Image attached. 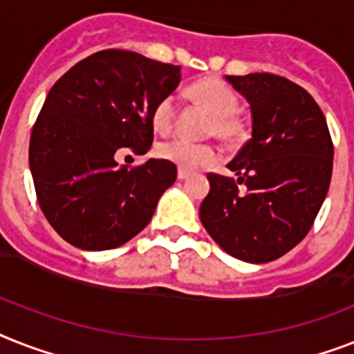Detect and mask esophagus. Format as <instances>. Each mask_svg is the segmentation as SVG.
I'll return each instance as SVG.
<instances>
[{
  "mask_svg": "<svg viewBox=\"0 0 354 354\" xmlns=\"http://www.w3.org/2000/svg\"><path fill=\"white\" fill-rule=\"evenodd\" d=\"M187 178H189V171L180 169V171H178V180H187Z\"/></svg>",
  "mask_w": 354,
  "mask_h": 354,
  "instance_id": "obj_1",
  "label": "esophagus"
}]
</instances>
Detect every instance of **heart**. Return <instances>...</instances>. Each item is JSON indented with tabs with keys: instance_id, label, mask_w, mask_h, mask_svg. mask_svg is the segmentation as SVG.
Returning <instances> with one entry per match:
<instances>
[{
	"instance_id": "1",
	"label": "heart",
	"mask_w": 354,
	"mask_h": 354,
	"mask_svg": "<svg viewBox=\"0 0 354 354\" xmlns=\"http://www.w3.org/2000/svg\"><path fill=\"white\" fill-rule=\"evenodd\" d=\"M189 96L214 116L211 123L212 134H216L220 140L225 142H231L240 134V123L236 120L240 102L229 85L216 77H205L192 83ZM174 120H176V100L172 96L162 97L151 112L152 127L160 134H169L174 127ZM158 156L165 162L174 163L183 171H192L216 162L218 152L207 143H194L182 138H174L158 145Z\"/></svg>"
}]
</instances>
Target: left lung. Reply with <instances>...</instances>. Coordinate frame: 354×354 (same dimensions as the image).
Here are the masks:
<instances>
[{
	"mask_svg": "<svg viewBox=\"0 0 354 354\" xmlns=\"http://www.w3.org/2000/svg\"><path fill=\"white\" fill-rule=\"evenodd\" d=\"M225 80L251 105L252 136L227 165L236 182L207 174L211 191L200 220L227 254L267 263L313 227L331 183V134L311 94L287 77L252 73Z\"/></svg>",
	"mask_w": 354,
	"mask_h": 354,
	"instance_id": "1",
	"label": "left lung"
}]
</instances>
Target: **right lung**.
I'll return each mask as SVG.
<instances>
[{"instance_id": "1", "label": "right lung", "mask_w": 354, "mask_h": 354, "mask_svg": "<svg viewBox=\"0 0 354 354\" xmlns=\"http://www.w3.org/2000/svg\"><path fill=\"white\" fill-rule=\"evenodd\" d=\"M182 82L178 65L131 50H100L48 91L28 147L36 196L54 231L85 251L116 249L143 231L176 165H118V152L145 154L151 112Z\"/></svg>"}]
</instances>
